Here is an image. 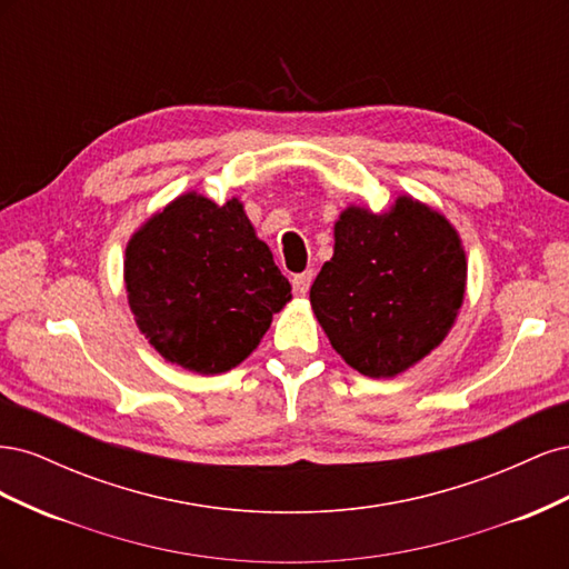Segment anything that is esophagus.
Here are the masks:
<instances>
[{
    "label": "esophagus",
    "instance_id": "34e87169",
    "mask_svg": "<svg viewBox=\"0 0 569 569\" xmlns=\"http://www.w3.org/2000/svg\"><path fill=\"white\" fill-rule=\"evenodd\" d=\"M295 291H297V297H306L308 295V289H311V282H313V272L311 270H306V272H301V274H295Z\"/></svg>",
    "mask_w": 569,
    "mask_h": 569
}]
</instances>
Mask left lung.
Here are the masks:
<instances>
[{
    "mask_svg": "<svg viewBox=\"0 0 569 569\" xmlns=\"http://www.w3.org/2000/svg\"><path fill=\"white\" fill-rule=\"evenodd\" d=\"M468 263L439 211L399 197L387 213L349 206L311 287L332 349L366 377H396L437 349L465 297Z\"/></svg>",
    "mask_w": 569,
    "mask_h": 569,
    "instance_id": "8db88e82",
    "label": "left lung"
}]
</instances>
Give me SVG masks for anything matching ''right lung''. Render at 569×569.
<instances>
[{
	"label": "right lung",
	"mask_w": 569,
	"mask_h": 569,
	"mask_svg": "<svg viewBox=\"0 0 569 569\" xmlns=\"http://www.w3.org/2000/svg\"><path fill=\"white\" fill-rule=\"evenodd\" d=\"M126 291L151 347L199 375L242 363L291 299L242 201L218 206L197 192L170 201L132 234Z\"/></svg>",
	"instance_id": "right-lung-1"
}]
</instances>
